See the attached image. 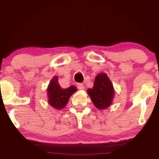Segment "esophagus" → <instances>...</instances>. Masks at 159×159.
<instances>
[{
  "label": "esophagus",
  "mask_w": 159,
  "mask_h": 159,
  "mask_svg": "<svg viewBox=\"0 0 159 159\" xmlns=\"http://www.w3.org/2000/svg\"><path fill=\"white\" fill-rule=\"evenodd\" d=\"M77 88L79 89V90H84V84H82V83H77Z\"/></svg>",
  "instance_id": "1"
}]
</instances>
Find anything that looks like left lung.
Returning a JSON list of instances; mask_svg holds the SVG:
<instances>
[{
  "instance_id": "obj_1",
  "label": "left lung",
  "mask_w": 159,
  "mask_h": 159,
  "mask_svg": "<svg viewBox=\"0 0 159 159\" xmlns=\"http://www.w3.org/2000/svg\"><path fill=\"white\" fill-rule=\"evenodd\" d=\"M88 94L94 106L99 110L106 109L111 105L114 89L106 73H100L95 77L93 88L88 89Z\"/></svg>"
}]
</instances>
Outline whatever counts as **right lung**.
Returning a JSON list of instances; mask_svg holds the SVG:
<instances>
[{
  "mask_svg": "<svg viewBox=\"0 0 159 159\" xmlns=\"http://www.w3.org/2000/svg\"><path fill=\"white\" fill-rule=\"evenodd\" d=\"M58 80L57 76H54L48 86V103L56 109L61 110L66 106L71 95L77 92V89L74 85L66 89H63L58 84Z\"/></svg>",
  "mask_w": 159,
  "mask_h": 159,
  "instance_id": "right-lung-1",
  "label": "right lung"
}]
</instances>
